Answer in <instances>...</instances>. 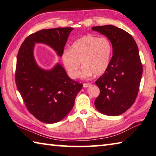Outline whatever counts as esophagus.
Instances as JSON below:
<instances>
[{"label":"esophagus","instance_id":"obj_1","mask_svg":"<svg viewBox=\"0 0 156 156\" xmlns=\"http://www.w3.org/2000/svg\"><path fill=\"white\" fill-rule=\"evenodd\" d=\"M90 85H91V83H84L83 84V86L84 88H87V87H88L89 86H90Z\"/></svg>","mask_w":156,"mask_h":156}]
</instances>
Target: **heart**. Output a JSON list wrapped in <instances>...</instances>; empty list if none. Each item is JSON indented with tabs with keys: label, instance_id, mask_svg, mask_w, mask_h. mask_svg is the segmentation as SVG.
<instances>
[{
	"label": "heart",
	"instance_id": "obj_1",
	"mask_svg": "<svg viewBox=\"0 0 156 156\" xmlns=\"http://www.w3.org/2000/svg\"><path fill=\"white\" fill-rule=\"evenodd\" d=\"M111 53L112 45L107 38L88 34L74 41L70 50L63 51L61 58L66 73L72 79L80 75L81 61L83 67L81 76L86 79L93 74L99 76L106 72Z\"/></svg>",
	"mask_w": 156,
	"mask_h": 156
}]
</instances>
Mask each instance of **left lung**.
Returning a JSON list of instances; mask_svg holds the SVG:
<instances>
[{
    "label": "left lung",
    "instance_id": "left-lung-1",
    "mask_svg": "<svg viewBox=\"0 0 156 156\" xmlns=\"http://www.w3.org/2000/svg\"><path fill=\"white\" fill-rule=\"evenodd\" d=\"M92 30L106 36L113 46L108 67L95 81L100 94L95 106L106 115H119L131 108L138 94L142 75L138 48L131 34L113 25Z\"/></svg>",
    "mask_w": 156,
    "mask_h": 156
}]
</instances>
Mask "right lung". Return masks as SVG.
<instances>
[{
	"label": "right lung",
	"mask_w": 156,
	"mask_h": 156,
	"mask_svg": "<svg viewBox=\"0 0 156 156\" xmlns=\"http://www.w3.org/2000/svg\"><path fill=\"white\" fill-rule=\"evenodd\" d=\"M73 27L39 30L30 34L20 45L17 55L15 82L27 108L41 122L53 124L72 110L82 83L69 77L60 64L50 70L41 68L33 55L35 43L53 48L61 56Z\"/></svg>",
	"instance_id": "1"
}]
</instances>
